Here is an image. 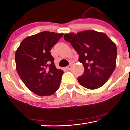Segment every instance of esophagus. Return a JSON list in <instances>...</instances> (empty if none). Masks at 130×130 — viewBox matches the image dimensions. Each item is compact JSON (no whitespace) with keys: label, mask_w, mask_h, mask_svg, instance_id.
Masks as SVG:
<instances>
[{"label":"esophagus","mask_w":130,"mask_h":130,"mask_svg":"<svg viewBox=\"0 0 130 130\" xmlns=\"http://www.w3.org/2000/svg\"><path fill=\"white\" fill-rule=\"evenodd\" d=\"M71 67H72V64H69V66H67L66 67V69L67 70H70L71 69Z\"/></svg>","instance_id":"obj_1"}]
</instances>
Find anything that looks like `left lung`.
<instances>
[{
	"label": "left lung",
	"mask_w": 130,
	"mask_h": 130,
	"mask_svg": "<svg viewBox=\"0 0 130 130\" xmlns=\"http://www.w3.org/2000/svg\"><path fill=\"white\" fill-rule=\"evenodd\" d=\"M64 39L79 54L84 71L78 77L80 85L90 90L99 88L108 81L116 66V45L106 34L95 30L66 33Z\"/></svg>",
	"instance_id": "obj_1"
}]
</instances>
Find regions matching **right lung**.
<instances>
[{
  "mask_svg": "<svg viewBox=\"0 0 130 130\" xmlns=\"http://www.w3.org/2000/svg\"><path fill=\"white\" fill-rule=\"evenodd\" d=\"M63 36L46 31L35 34L26 37L16 50L17 72L36 94L48 96L60 87L64 71L56 67L50 50Z\"/></svg>",
  "mask_w": 130,
  "mask_h": 130,
  "instance_id": "add662e5",
  "label": "right lung"
}]
</instances>
